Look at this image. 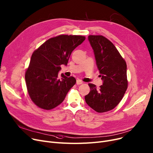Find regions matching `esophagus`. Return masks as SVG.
<instances>
[{
  "instance_id": "1",
  "label": "esophagus",
  "mask_w": 153,
  "mask_h": 153,
  "mask_svg": "<svg viewBox=\"0 0 153 153\" xmlns=\"http://www.w3.org/2000/svg\"><path fill=\"white\" fill-rule=\"evenodd\" d=\"M82 83H83V82H82L81 80H80V79H77V81H76V84H77V85L82 84Z\"/></svg>"
}]
</instances>
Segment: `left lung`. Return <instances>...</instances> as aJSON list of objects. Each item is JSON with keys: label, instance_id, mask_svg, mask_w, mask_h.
<instances>
[{"label": "left lung", "instance_id": "8db88e82", "mask_svg": "<svg viewBox=\"0 0 153 153\" xmlns=\"http://www.w3.org/2000/svg\"><path fill=\"white\" fill-rule=\"evenodd\" d=\"M88 39L103 84L97 89L96 85L88 84L91 91L85 96V101L97 112H108L116 107L128 89L127 65L114 45L106 37L90 35Z\"/></svg>", "mask_w": 153, "mask_h": 153}]
</instances>
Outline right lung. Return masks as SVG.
Instances as JSON below:
<instances>
[{"mask_svg":"<svg viewBox=\"0 0 153 153\" xmlns=\"http://www.w3.org/2000/svg\"><path fill=\"white\" fill-rule=\"evenodd\" d=\"M85 39L82 36L59 35L48 39L33 52L25 79L29 97L37 107L51 110L63 102L76 80L62 74L60 79L59 71Z\"/></svg>","mask_w":153,"mask_h":153,"instance_id":"1","label":"right lung"}]
</instances>
